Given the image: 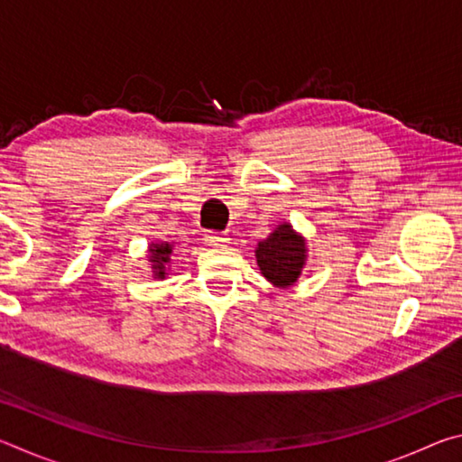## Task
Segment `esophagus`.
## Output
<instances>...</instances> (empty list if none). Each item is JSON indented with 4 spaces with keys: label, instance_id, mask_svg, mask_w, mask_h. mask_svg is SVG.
I'll return each instance as SVG.
<instances>
[{
    "label": "esophagus",
    "instance_id": "esophagus-1",
    "mask_svg": "<svg viewBox=\"0 0 462 462\" xmlns=\"http://www.w3.org/2000/svg\"><path fill=\"white\" fill-rule=\"evenodd\" d=\"M203 240H206V245H209V246H224L226 242H228V234L208 230L206 234H203Z\"/></svg>",
    "mask_w": 462,
    "mask_h": 462
}]
</instances>
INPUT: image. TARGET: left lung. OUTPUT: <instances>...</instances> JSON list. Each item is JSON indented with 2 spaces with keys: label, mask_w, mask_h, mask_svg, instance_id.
<instances>
[{
  "label": "left lung",
  "mask_w": 462,
  "mask_h": 462,
  "mask_svg": "<svg viewBox=\"0 0 462 462\" xmlns=\"http://www.w3.org/2000/svg\"><path fill=\"white\" fill-rule=\"evenodd\" d=\"M306 261L303 238L297 236L289 224H281L267 240L259 242L256 263L261 273L277 287L291 285L300 277Z\"/></svg>",
  "instance_id": "1"
}]
</instances>
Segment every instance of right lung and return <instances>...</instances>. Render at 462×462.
Here are the masks:
<instances>
[{
  "mask_svg": "<svg viewBox=\"0 0 462 462\" xmlns=\"http://www.w3.org/2000/svg\"><path fill=\"white\" fill-rule=\"evenodd\" d=\"M173 253V248L171 245H152L151 248V263H152V269H154V277L162 279L167 275V267L165 264L169 263V254Z\"/></svg>",
  "mask_w": 462,
  "mask_h": 462,
  "instance_id": "add662e5",
  "label": "right lung"
}]
</instances>
